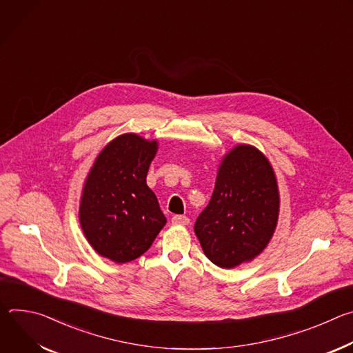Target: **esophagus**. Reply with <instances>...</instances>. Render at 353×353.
Here are the masks:
<instances>
[{"label":"esophagus","mask_w":353,"mask_h":353,"mask_svg":"<svg viewBox=\"0 0 353 353\" xmlns=\"http://www.w3.org/2000/svg\"><path fill=\"white\" fill-rule=\"evenodd\" d=\"M172 223L173 225H188L190 223V219L184 215H174L172 218Z\"/></svg>","instance_id":"esophagus-1"}]
</instances>
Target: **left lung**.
<instances>
[{
  "label": "left lung",
  "instance_id": "1",
  "mask_svg": "<svg viewBox=\"0 0 353 353\" xmlns=\"http://www.w3.org/2000/svg\"><path fill=\"white\" fill-rule=\"evenodd\" d=\"M279 205L268 158L253 145H236L223 155L210 204L194 225L204 254L226 270L253 261L275 233Z\"/></svg>",
  "mask_w": 353,
  "mask_h": 353
}]
</instances>
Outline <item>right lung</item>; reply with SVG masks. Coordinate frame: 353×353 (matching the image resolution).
Wrapping results in <instances>:
<instances>
[{"label": "right lung", "instance_id": "obj_1", "mask_svg": "<svg viewBox=\"0 0 353 353\" xmlns=\"http://www.w3.org/2000/svg\"><path fill=\"white\" fill-rule=\"evenodd\" d=\"M158 139L127 132L96 157L79 201L81 229L99 256L117 264L141 257L166 225L146 174Z\"/></svg>", "mask_w": 353, "mask_h": 353}]
</instances>
